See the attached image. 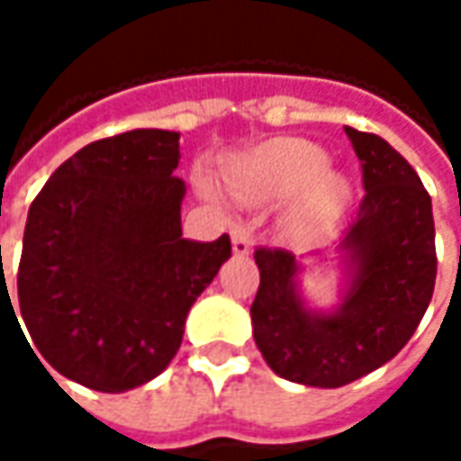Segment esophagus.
Masks as SVG:
<instances>
[{
  "label": "esophagus",
  "instance_id": "obj_1",
  "mask_svg": "<svg viewBox=\"0 0 461 461\" xmlns=\"http://www.w3.org/2000/svg\"><path fill=\"white\" fill-rule=\"evenodd\" d=\"M230 236H233V254L246 257L254 246V230L249 225H233Z\"/></svg>",
  "mask_w": 461,
  "mask_h": 461
}]
</instances>
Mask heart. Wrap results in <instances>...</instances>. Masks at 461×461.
<instances>
[{"label": "heart", "mask_w": 461, "mask_h": 461, "mask_svg": "<svg viewBox=\"0 0 461 461\" xmlns=\"http://www.w3.org/2000/svg\"><path fill=\"white\" fill-rule=\"evenodd\" d=\"M321 146L303 138H279L254 151L233 176L240 197L267 203L294 194L293 222L300 230H321L339 218L348 200L344 174L328 168Z\"/></svg>", "instance_id": "obj_1"}]
</instances>
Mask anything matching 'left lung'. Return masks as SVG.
<instances>
[{
    "label": "left lung",
    "mask_w": 461,
    "mask_h": 461,
    "mask_svg": "<svg viewBox=\"0 0 461 461\" xmlns=\"http://www.w3.org/2000/svg\"><path fill=\"white\" fill-rule=\"evenodd\" d=\"M346 135L362 164L364 200L339 246L346 269L339 308L305 305L294 254L264 246L254 254L261 275L254 341L279 377L308 387H344L390 362L434 294V212L416 168L380 135L354 128Z\"/></svg>",
    "instance_id": "obj_1"
}]
</instances>
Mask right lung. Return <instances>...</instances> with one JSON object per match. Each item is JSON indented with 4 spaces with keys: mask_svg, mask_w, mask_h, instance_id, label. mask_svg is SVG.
<instances>
[{
    "mask_svg": "<svg viewBox=\"0 0 461 461\" xmlns=\"http://www.w3.org/2000/svg\"><path fill=\"white\" fill-rule=\"evenodd\" d=\"M176 167L179 133L128 131L63 161L30 204L17 272L27 333L59 375L97 393L167 369L186 312L230 258L225 233L182 236Z\"/></svg>",
    "mask_w": 461,
    "mask_h": 461,
    "instance_id": "add662e5",
    "label": "right lung"
}]
</instances>
